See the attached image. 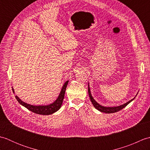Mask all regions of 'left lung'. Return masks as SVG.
<instances>
[{"mask_svg":"<svg viewBox=\"0 0 150 150\" xmlns=\"http://www.w3.org/2000/svg\"><path fill=\"white\" fill-rule=\"evenodd\" d=\"M88 94H89V96H90L91 103L93 105V106L95 108H96L97 110H98V111H101V112H104V113H111L117 112V111H119L122 109H123L124 108H125L127 106V105H128L129 103H131V102L135 98H134L133 99H132L131 100L128 101V103H126L125 104L121 105V106H117V107H104V106H100L99 104H98L97 102L93 99V98L92 97L91 95L90 88H89V84H88Z\"/></svg>","mask_w":150,"mask_h":150,"instance_id":"8db88e82","label":"left lung"}]
</instances>
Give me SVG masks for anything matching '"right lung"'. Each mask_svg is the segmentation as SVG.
Instances as JSON below:
<instances>
[{
  "mask_svg": "<svg viewBox=\"0 0 150 150\" xmlns=\"http://www.w3.org/2000/svg\"><path fill=\"white\" fill-rule=\"evenodd\" d=\"M68 81H66L64 84L63 87L62 88V90L60 91V93L59 95V97L57 98V99L53 103L47 106H33V105L28 104L27 103H24L23 101H22L20 98H19L17 95L15 96L16 99L22 106L26 108L28 110L32 111V112L35 113L40 114V115H50L53 113L56 112L57 110L60 109V108L61 107V105L62 104L64 97V94L66 91V89L68 85ZM13 91L14 92L13 89H12Z\"/></svg>",
  "mask_w": 150,
  "mask_h": 150,
  "instance_id": "obj_1",
  "label": "right lung"
}]
</instances>
